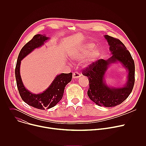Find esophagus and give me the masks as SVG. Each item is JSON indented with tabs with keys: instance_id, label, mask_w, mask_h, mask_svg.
<instances>
[{
	"instance_id": "esophagus-1",
	"label": "esophagus",
	"mask_w": 146,
	"mask_h": 146,
	"mask_svg": "<svg viewBox=\"0 0 146 146\" xmlns=\"http://www.w3.org/2000/svg\"><path fill=\"white\" fill-rule=\"evenodd\" d=\"M81 76V74L77 72H74L73 73V78H78L79 77H80Z\"/></svg>"
}]
</instances>
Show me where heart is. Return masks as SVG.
<instances>
[{
	"instance_id": "1",
	"label": "heart",
	"mask_w": 146,
	"mask_h": 146,
	"mask_svg": "<svg viewBox=\"0 0 146 146\" xmlns=\"http://www.w3.org/2000/svg\"><path fill=\"white\" fill-rule=\"evenodd\" d=\"M95 45L92 43L86 45L84 47L76 49L71 53V56L77 60H81L87 58L86 63L87 64L94 62L99 55L98 50H95Z\"/></svg>"
}]
</instances>
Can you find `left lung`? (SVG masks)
I'll return each instance as SVG.
<instances>
[{
	"label": "left lung",
	"instance_id": "left-lung-1",
	"mask_svg": "<svg viewBox=\"0 0 146 146\" xmlns=\"http://www.w3.org/2000/svg\"><path fill=\"white\" fill-rule=\"evenodd\" d=\"M113 55L108 60L98 59L82 70V74L88 77L90 88L87 92L91 100L100 106L108 108L120 105L131 93L135 84V66L134 60L122 42L116 38L105 35ZM119 61L129 70L128 81L122 88H110L104 82V75L108 65Z\"/></svg>",
	"mask_w": 146,
	"mask_h": 146
}]
</instances>
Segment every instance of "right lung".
Wrapping results in <instances>:
<instances>
[{"label": "right lung", "instance_id": "add662e5", "mask_svg": "<svg viewBox=\"0 0 146 146\" xmlns=\"http://www.w3.org/2000/svg\"><path fill=\"white\" fill-rule=\"evenodd\" d=\"M47 39L48 38L43 35H35L21 50L15 69L17 86L21 97L29 106L40 110L48 109L55 106L62 99L65 87L72 78V73L58 75L44 92L37 95L32 94L24 87L19 73L21 60L35 48L42 46Z\"/></svg>", "mask_w": 146, "mask_h": 146}]
</instances>
